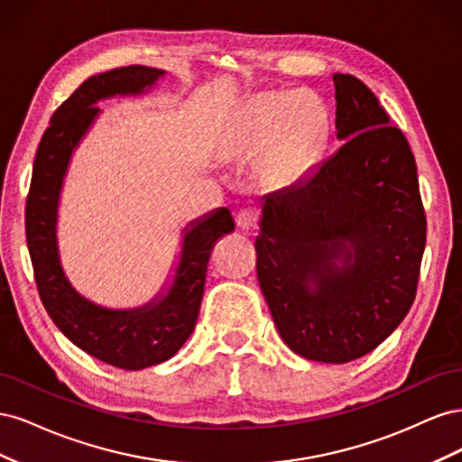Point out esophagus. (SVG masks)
<instances>
[{
    "label": "esophagus",
    "mask_w": 462,
    "mask_h": 462,
    "mask_svg": "<svg viewBox=\"0 0 462 462\" xmlns=\"http://www.w3.org/2000/svg\"><path fill=\"white\" fill-rule=\"evenodd\" d=\"M258 217H260L258 209L245 208L239 214H236V226H239L241 229H253L258 223Z\"/></svg>",
    "instance_id": "obj_1"
}]
</instances>
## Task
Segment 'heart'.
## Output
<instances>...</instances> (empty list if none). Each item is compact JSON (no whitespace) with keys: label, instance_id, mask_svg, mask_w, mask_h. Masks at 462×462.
Instances as JSON below:
<instances>
[{"label":"heart","instance_id":"b5f03b06","mask_svg":"<svg viewBox=\"0 0 462 462\" xmlns=\"http://www.w3.org/2000/svg\"><path fill=\"white\" fill-rule=\"evenodd\" d=\"M292 94H262L245 109L241 148L263 150V173L275 183H292L310 170L326 141V116L314 104L295 106Z\"/></svg>","mask_w":462,"mask_h":462}]
</instances>
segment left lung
Instances as JSON below:
<instances>
[{
  "label": "left lung",
  "instance_id": "left-lung-1",
  "mask_svg": "<svg viewBox=\"0 0 462 462\" xmlns=\"http://www.w3.org/2000/svg\"><path fill=\"white\" fill-rule=\"evenodd\" d=\"M343 146L295 187L268 194L256 273L279 335L297 355L343 365L409 314L426 246L416 162L374 92L335 73Z\"/></svg>",
  "mask_w": 462,
  "mask_h": 462
}]
</instances>
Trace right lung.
I'll list each match as a JSON object with an SVG mask.
<instances>
[{
    "label": "right lung",
    "instance_id": "obj_1",
    "mask_svg": "<svg viewBox=\"0 0 462 462\" xmlns=\"http://www.w3.org/2000/svg\"><path fill=\"white\" fill-rule=\"evenodd\" d=\"M165 75L162 69L129 65L94 75L53 111L42 134L26 197V245L36 287L53 324L82 351L123 370H143L171 358L197 324L204 295L209 253L217 239L235 229L227 208H217L185 229L173 285L165 297L134 310L102 309L73 289L58 250V206L80 138L100 114L96 104L111 96L143 94Z\"/></svg>",
    "mask_w": 462,
    "mask_h": 462
}]
</instances>
